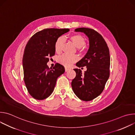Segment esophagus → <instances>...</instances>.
<instances>
[{
	"label": "esophagus",
	"mask_w": 135,
	"mask_h": 135,
	"mask_svg": "<svg viewBox=\"0 0 135 135\" xmlns=\"http://www.w3.org/2000/svg\"><path fill=\"white\" fill-rule=\"evenodd\" d=\"M69 69H70L69 68H68L65 67V71H68Z\"/></svg>",
	"instance_id": "esophagus-1"
}]
</instances>
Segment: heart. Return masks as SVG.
Segmentation results:
<instances>
[{
    "instance_id": "obj_1",
    "label": "heart",
    "mask_w": 135,
    "mask_h": 135,
    "mask_svg": "<svg viewBox=\"0 0 135 135\" xmlns=\"http://www.w3.org/2000/svg\"><path fill=\"white\" fill-rule=\"evenodd\" d=\"M69 39L70 41L78 47L79 50L83 51L84 50V45L86 43L85 38L81 35L75 34L69 37ZM64 44V39L62 37H60L57 38L55 43V51L57 53H60L62 50ZM79 57L77 55H69L66 54L62 55L59 58V62L60 64L65 67H70L74 63L78 60Z\"/></svg>"
}]
</instances>
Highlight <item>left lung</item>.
I'll return each mask as SVG.
<instances>
[{"mask_svg":"<svg viewBox=\"0 0 135 135\" xmlns=\"http://www.w3.org/2000/svg\"><path fill=\"white\" fill-rule=\"evenodd\" d=\"M75 31L84 32L88 37L89 49L84 57L76 64L79 68L86 66L87 70L82 74L80 69H74L76 75L71 82V87L81 100L90 101L102 93L109 78V51L103 36L95 30L79 28Z\"/></svg>","mask_w":135,"mask_h":135,"instance_id":"1","label":"left lung"}]
</instances>
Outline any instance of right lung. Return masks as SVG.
Returning <instances> with one entry per match:
<instances>
[{"mask_svg": "<svg viewBox=\"0 0 135 135\" xmlns=\"http://www.w3.org/2000/svg\"><path fill=\"white\" fill-rule=\"evenodd\" d=\"M69 29L48 28L34 34L28 42L23 56L24 81L29 93L34 99L43 100L53 92L58 77L64 73L60 64L49 68V57L55 54V43Z\"/></svg>", "mask_w": 135, "mask_h": 135, "instance_id": "1", "label": "right lung"}]
</instances>
